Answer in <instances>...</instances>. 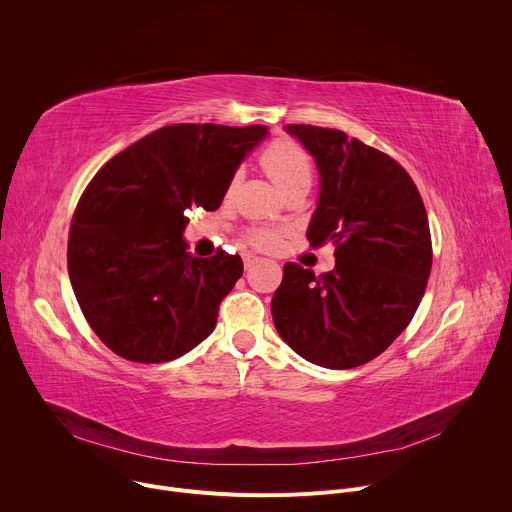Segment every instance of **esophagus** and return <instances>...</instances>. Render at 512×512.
<instances>
[{
	"label": "esophagus",
	"instance_id": "obj_1",
	"mask_svg": "<svg viewBox=\"0 0 512 512\" xmlns=\"http://www.w3.org/2000/svg\"><path fill=\"white\" fill-rule=\"evenodd\" d=\"M245 269H251L253 265H257V263H261V257H255V255H245Z\"/></svg>",
	"mask_w": 512,
	"mask_h": 512
}]
</instances>
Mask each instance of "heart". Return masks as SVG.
<instances>
[{"mask_svg": "<svg viewBox=\"0 0 512 512\" xmlns=\"http://www.w3.org/2000/svg\"><path fill=\"white\" fill-rule=\"evenodd\" d=\"M259 162L281 192L312 182V160L302 145L291 139L271 141L261 152ZM245 241L257 249H273L279 243V233L271 229H253L245 235Z\"/></svg>", "mask_w": 512, "mask_h": 512, "instance_id": "1", "label": "heart"}]
</instances>
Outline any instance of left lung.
<instances>
[{"mask_svg": "<svg viewBox=\"0 0 512 512\" xmlns=\"http://www.w3.org/2000/svg\"><path fill=\"white\" fill-rule=\"evenodd\" d=\"M320 170V200L306 233L332 243L336 265L316 275L283 265L271 300L279 336L306 360L346 371L377 358L409 326L431 271L421 194L391 156L330 127L289 123Z\"/></svg>", "mask_w": 512, "mask_h": 512, "instance_id": "1", "label": "left lung"}]
</instances>
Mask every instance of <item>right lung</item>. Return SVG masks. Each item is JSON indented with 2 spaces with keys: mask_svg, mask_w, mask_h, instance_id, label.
I'll return each mask as SVG.
<instances>
[{
  "mask_svg": "<svg viewBox=\"0 0 512 512\" xmlns=\"http://www.w3.org/2000/svg\"><path fill=\"white\" fill-rule=\"evenodd\" d=\"M265 125H166L87 184L68 233V275L101 338L131 362H168L200 344L243 275L239 255L192 257L186 210H216Z\"/></svg>",
  "mask_w": 512,
  "mask_h": 512,
  "instance_id": "add662e5",
  "label": "right lung"
}]
</instances>
